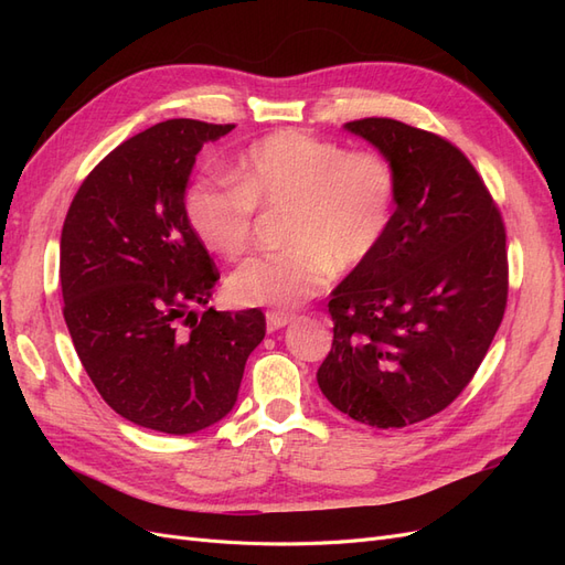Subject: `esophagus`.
I'll list each match as a JSON object with an SVG mask.
<instances>
[{
  "mask_svg": "<svg viewBox=\"0 0 565 565\" xmlns=\"http://www.w3.org/2000/svg\"><path fill=\"white\" fill-rule=\"evenodd\" d=\"M292 320H295V316H289V313L268 311L266 313V328H268V332H276V330H282L285 324H289Z\"/></svg>",
  "mask_w": 565,
  "mask_h": 565,
  "instance_id": "34e87169",
  "label": "esophagus"
}]
</instances>
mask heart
I'll use <instances>...</instances> for the list:
<instances>
[{"mask_svg": "<svg viewBox=\"0 0 565 565\" xmlns=\"http://www.w3.org/2000/svg\"><path fill=\"white\" fill-rule=\"evenodd\" d=\"M256 207L285 210L287 249L252 256L226 280L235 306L289 311L322 292L337 270L365 266L398 207V172L380 150H349L285 129L249 146L235 181L204 177L183 198L200 243L235 259L254 241Z\"/></svg>", "mask_w": 565, "mask_h": 565, "instance_id": "1", "label": "heart"}]
</instances>
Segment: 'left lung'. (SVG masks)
<instances>
[{"label":"left lung","instance_id":"8db88e82","mask_svg":"<svg viewBox=\"0 0 565 565\" xmlns=\"http://www.w3.org/2000/svg\"><path fill=\"white\" fill-rule=\"evenodd\" d=\"M344 129L396 167L398 207L380 252L332 292L316 377L339 413L401 429L448 407L486 358L507 306V235L450 141L388 117Z\"/></svg>","mask_w":565,"mask_h":565}]
</instances>
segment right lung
<instances>
[{
    "label": "right lung",
    "instance_id": "right-lung-1",
    "mask_svg": "<svg viewBox=\"0 0 565 565\" xmlns=\"http://www.w3.org/2000/svg\"><path fill=\"white\" fill-rule=\"evenodd\" d=\"M231 129L167 119L131 136L84 179L61 233L63 318L79 361L117 415L160 434L224 419L266 334L259 309L193 311L218 270L183 198L202 146Z\"/></svg>",
    "mask_w": 565,
    "mask_h": 565
}]
</instances>
